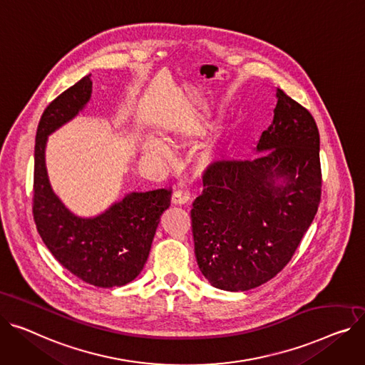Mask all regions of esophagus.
<instances>
[{"label": "esophagus", "instance_id": "obj_1", "mask_svg": "<svg viewBox=\"0 0 365 365\" xmlns=\"http://www.w3.org/2000/svg\"><path fill=\"white\" fill-rule=\"evenodd\" d=\"M190 201V193L185 189H178L173 192L172 195V204L175 205H185Z\"/></svg>", "mask_w": 365, "mask_h": 365}]
</instances>
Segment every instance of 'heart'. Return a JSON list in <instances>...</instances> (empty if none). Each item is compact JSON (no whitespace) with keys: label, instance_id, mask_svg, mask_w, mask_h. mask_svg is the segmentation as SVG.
<instances>
[{"label":"heart","instance_id":"heart-1","mask_svg":"<svg viewBox=\"0 0 365 365\" xmlns=\"http://www.w3.org/2000/svg\"><path fill=\"white\" fill-rule=\"evenodd\" d=\"M143 150L148 151V153H157L160 155H165L167 154V150L164 145L157 140L155 138H147L143 140Z\"/></svg>","mask_w":365,"mask_h":365}]
</instances>
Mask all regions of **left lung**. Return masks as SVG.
Here are the masks:
<instances>
[{
	"label": "left lung",
	"mask_w": 365,
	"mask_h": 365,
	"mask_svg": "<svg viewBox=\"0 0 365 365\" xmlns=\"http://www.w3.org/2000/svg\"><path fill=\"white\" fill-rule=\"evenodd\" d=\"M252 160L212 163L190 211L195 257L217 289L245 292L295 254L322 197L320 135L311 113L277 89Z\"/></svg>",
	"instance_id": "left-lung-1"
}]
</instances>
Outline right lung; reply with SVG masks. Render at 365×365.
<instances>
[{
	"label": "right lung",
	"instance_id": "add662e5",
	"mask_svg": "<svg viewBox=\"0 0 365 365\" xmlns=\"http://www.w3.org/2000/svg\"><path fill=\"white\" fill-rule=\"evenodd\" d=\"M91 75L48 106L35 142L34 218L43 244L71 274L98 287L125 286L142 272L160 217L170 205V189L132 192L103 214L83 218L56 195L45 167L46 139L91 100Z\"/></svg>",
	"mask_w": 365,
	"mask_h": 365
}]
</instances>
